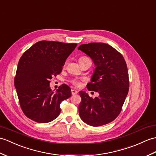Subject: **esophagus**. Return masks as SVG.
<instances>
[{
  "label": "esophagus",
  "instance_id": "1",
  "mask_svg": "<svg viewBox=\"0 0 156 156\" xmlns=\"http://www.w3.org/2000/svg\"><path fill=\"white\" fill-rule=\"evenodd\" d=\"M77 93H78L77 90H75V89H71V94H72V95L77 94Z\"/></svg>",
  "mask_w": 156,
  "mask_h": 156
}]
</instances>
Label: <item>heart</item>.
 <instances>
[{
    "instance_id": "1",
    "label": "heart",
    "mask_w": 156,
    "mask_h": 156,
    "mask_svg": "<svg viewBox=\"0 0 156 156\" xmlns=\"http://www.w3.org/2000/svg\"><path fill=\"white\" fill-rule=\"evenodd\" d=\"M87 58V57H81L79 59H81V58ZM71 83L73 84L75 86H77V87H78V86L80 85V82H79V81L78 80V79H73V80H71Z\"/></svg>"
}]
</instances>
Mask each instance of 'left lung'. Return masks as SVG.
<instances>
[{
  "label": "left lung",
  "instance_id": "8db88e82",
  "mask_svg": "<svg viewBox=\"0 0 156 156\" xmlns=\"http://www.w3.org/2000/svg\"><path fill=\"white\" fill-rule=\"evenodd\" d=\"M78 49L87 55L95 65L87 88L99 93L92 98L86 92L79 91V116L91 126L105 125L119 115L129 91L126 61L122 54L106 43L83 44Z\"/></svg>",
  "mask_w": 156,
  "mask_h": 156
}]
</instances>
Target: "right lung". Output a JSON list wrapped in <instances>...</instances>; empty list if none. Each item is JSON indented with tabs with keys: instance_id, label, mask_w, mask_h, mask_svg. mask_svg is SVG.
Listing matches in <instances>:
<instances>
[{
	"instance_id": "1",
	"label": "right lung",
	"mask_w": 156,
	"mask_h": 156,
	"mask_svg": "<svg viewBox=\"0 0 156 156\" xmlns=\"http://www.w3.org/2000/svg\"><path fill=\"white\" fill-rule=\"evenodd\" d=\"M77 44L41 41L20 57L15 77V87L24 114L34 122L48 123L61 112L60 104L71 96L63 84L56 92L50 88V79L60 74L65 61Z\"/></svg>"
}]
</instances>
